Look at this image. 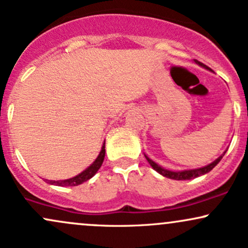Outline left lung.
<instances>
[{
	"mask_svg": "<svg viewBox=\"0 0 248 248\" xmlns=\"http://www.w3.org/2000/svg\"><path fill=\"white\" fill-rule=\"evenodd\" d=\"M195 62H196V64H198L199 66L204 67V69H206V70H209V71H212L209 66L204 65L203 62L196 61V59H195ZM225 153H226V150H225L223 155L219 156L217 160L213 161L212 163L207 164V166H205V167L198 168V169H192V170H183V171H171V170H167V169H164V168H162L161 166H158V164L155 163V162H154V161L150 160V158L148 157L147 155H144V156H146L147 161L149 162L150 166L153 167V169L156 170V171H157L158 173H161L162 176H164V177H167V178L176 179V181H184V179L196 178V177H198V176L205 175V173H207L209 171H211L213 168H215L219 163V162H220L221 158H223V156L225 155Z\"/></svg>",
	"mask_w": 248,
	"mask_h": 248,
	"instance_id": "left-lung-1",
	"label": "left lung"
}]
</instances>
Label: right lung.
<instances>
[{
	"mask_svg": "<svg viewBox=\"0 0 248 248\" xmlns=\"http://www.w3.org/2000/svg\"><path fill=\"white\" fill-rule=\"evenodd\" d=\"M105 152H106V150H105V142H104L100 154H99L96 160L93 162L87 169H85L84 171L72 178L62 179V181H49L47 183L53 184V186H79V184L84 183V182H86L90 178H92L96 173V171L100 169L102 162H104V158H105Z\"/></svg>",
	"mask_w": 248,
	"mask_h": 248,
	"instance_id": "add662e5",
	"label": "right lung"
}]
</instances>
